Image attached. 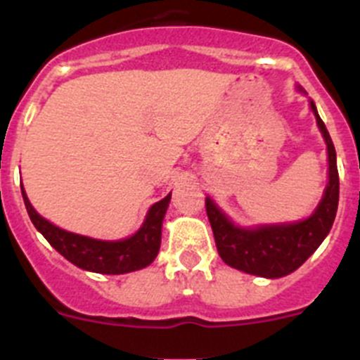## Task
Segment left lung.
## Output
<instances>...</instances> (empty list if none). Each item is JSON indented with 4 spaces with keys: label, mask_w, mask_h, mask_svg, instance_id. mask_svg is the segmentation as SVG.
I'll return each mask as SVG.
<instances>
[{
    "label": "left lung",
    "mask_w": 360,
    "mask_h": 360,
    "mask_svg": "<svg viewBox=\"0 0 360 360\" xmlns=\"http://www.w3.org/2000/svg\"><path fill=\"white\" fill-rule=\"evenodd\" d=\"M310 108L328 149V186L310 218L295 224L241 229L232 224L211 198H205V211L211 221L216 249L219 257L232 269L269 279L288 276L316 252L332 229L339 205L335 148L314 101H310Z\"/></svg>",
    "instance_id": "obj_1"
}]
</instances>
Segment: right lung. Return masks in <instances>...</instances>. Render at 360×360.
<instances>
[{
  "label": "right lung",
  "instance_id": "add662e5",
  "mask_svg": "<svg viewBox=\"0 0 360 360\" xmlns=\"http://www.w3.org/2000/svg\"><path fill=\"white\" fill-rule=\"evenodd\" d=\"M21 193H23L25 207L34 227L49 240V243L57 252L65 256L73 265H77L79 269L98 272V274H126V272L144 269L157 257L162 240V221H164L165 211L169 207L171 195L151 205L144 224L133 236L119 241H103L56 227L32 207L25 195L23 186H21Z\"/></svg>",
  "mask_w": 360,
  "mask_h": 360
}]
</instances>
